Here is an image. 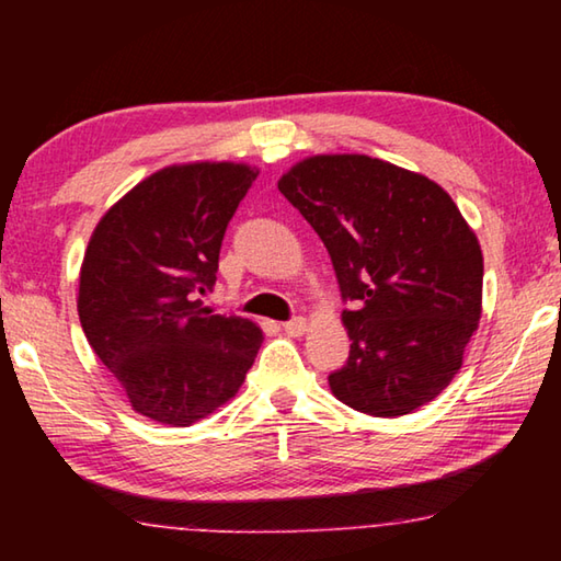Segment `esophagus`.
Segmentation results:
<instances>
[{"label":"esophagus","mask_w":561,"mask_h":561,"mask_svg":"<svg viewBox=\"0 0 561 561\" xmlns=\"http://www.w3.org/2000/svg\"><path fill=\"white\" fill-rule=\"evenodd\" d=\"M282 329H284V331H287V334H289V336H301V334H304V331H307V329H309V321H307V319H304V317H294V319H289V321H284V324H282Z\"/></svg>","instance_id":"obj_1"}]
</instances>
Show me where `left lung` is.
<instances>
[{"label":"left lung","instance_id":"left-lung-1","mask_svg":"<svg viewBox=\"0 0 561 561\" xmlns=\"http://www.w3.org/2000/svg\"><path fill=\"white\" fill-rule=\"evenodd\" d=\"M334 264L351 351L329 376L358 413L396 417L443 393L482 314V250L421 173L368 156H314L279 178Z\"/></svg>","mask_w":561,"mask_h":561}]
</instances>
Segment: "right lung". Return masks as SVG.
Segmentation results:
<instances>
[{
	"instance_id": "add662e5",
	"label": "right lung",
	"mask_w": 561,
	"mask_h": 561,
	"mask_svg": "<svg viewBox=\"0 0 561 561\" xmlns=\"http://www.w3.org/2000/svg\"><path fill=\"white\" fill-rule=\"evenodd\" d=\"M257 170L185 163L158 170L101 217L79 277V319L133 411L173 428L240 391L262 346L250 319L215 314L227 225Z\"/></svg>"
}]
</instances>
